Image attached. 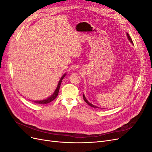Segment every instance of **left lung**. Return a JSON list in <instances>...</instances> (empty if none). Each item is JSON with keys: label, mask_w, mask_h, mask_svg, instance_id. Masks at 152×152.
Listing matches in <instances>:
<instances>
[{"label": "left lung", "mask_w": 152, "mask_h": 152, "mask_svg": "<svg viewBox=\"0 0 152 152\" xmlns=\"http://www.w3.org/2000/svg\"><path fill=\"white\" fill-rule=\"evenodd\" d=\"M127 39H129V40L130 41V42H131V43H132V44H133V42H132V39H131V37H130V35H129L127 33ZM83 98H84V101H85V102L87 103V104H88L89 106H91V107H93V108H98V107H96V106H94V104H91V103H89V102H88V101H87V99L86 98V97H85V96H84V94H83Z\"/></svg>", "instance_id": "1"}]
</instances>
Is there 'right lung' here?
<instances>
[{"label": "right lung", "instance_id": "add662e5", "mask_svg": "<svg viewBox=\"0 0 152 152\" xmlns=\"http://www.w3.org/2000/svg\"><path fill=\"white\" fill-rule=\"evenodd\" d=\"M66 75V73L65 74H64L61 78V79L59 80V82H58V86L56 87V90L54 91V93L50 96V97H49L48 98L45 99H43V100H40V101H31V102H34V103H38V104H47V103H49L50 102H51L52 101H53L54 99H56V97L58 96V93H59V87H60V86H61V82H62V80L64 77H65Z\"/></svg>", "mask_w": 152, "mask_h": 152}]
</instances>
